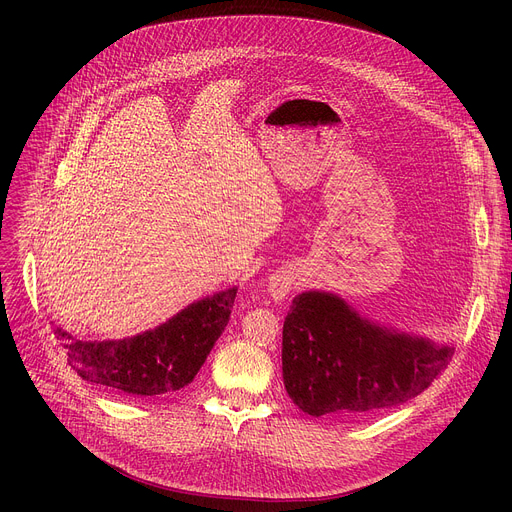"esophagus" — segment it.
Wrapping results in <instances>:
<instances>
[{
	"mask_svg": "<svg viewBox=\"0 0 512 512\" xmlns=\"http://www.w3.org/2000/svg\"><path fill=\"white\" fill-rule=\"evenodd\" d=\"M299 286V274L292 270V267H280L276 270L270 280H267V294L274 303L284 301L288 294Z\"/></svg>",
	"mask_w": 512,
	"mask_h": 512,
	"instance_id": "obj_1",
	"label": "esophagus"
}]
</instances>
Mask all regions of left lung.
<instances>
[{"mask_svg": "<svg viewBox=\"0 0 512 512\" xmlns=\"http://www.w3.org/2000/svg\"><path fill=\"white\" fill-rule=\"evenodd\" d=\"M454 346L361 315L334 292L294 297L282 330L288 396L311 417L363 419L419 396Z\"/></svg>", "mask_w": 512, "mask_h": 512, "instance_id": "obj_1", "label": "left lung"}]
</instances>
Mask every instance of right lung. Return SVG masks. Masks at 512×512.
Returning a JSON list of instances; mask_svg holds the SVG:
<instances>
[{
	"instance_id": "obj_1",
	"label": "right lung",
	"mask_w": 512,
	"mask_h": 512,
	"mask_svg": "<svg viewBox=\"0 0 512 512\" xmlns=\"http://www.w3.org/2000/svg\"><path fill=\"white\" fill-rule=\"evenodd\" d=\"M236 286L195 301L164 324L122 340H78L56 328L68 365L85 382L128 396H164L195 380L228 326Z\"/></svg>"
}]
</instances>
